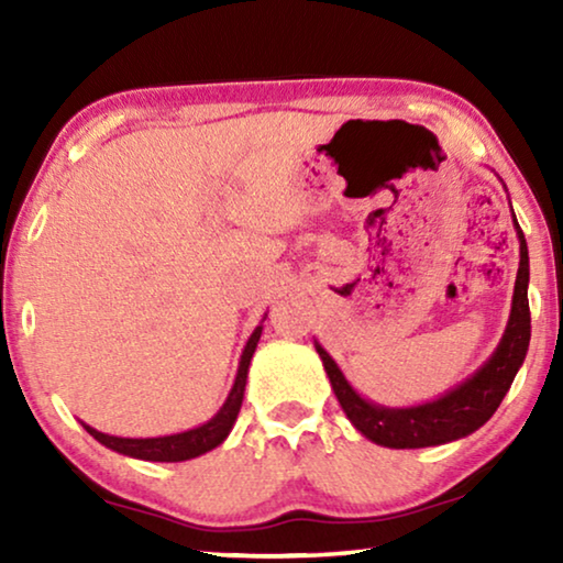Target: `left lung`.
Segmentation results:
<instances>
[{"label":"left lung","mask_w":563,"mask_h":563,"mask_svg":"<svg viewBox=\"0 0 563 563\" xmlns=\"http://www.w3.org/2000/svg\"><path fill=\"white\" fill-rule=\"evenodd\" d=\"M515 230H518L520 241V266L518 279H515L510 320H507L503 341H499L497 351L492 353L479 372L461 382L456 389L445 391L443 397L415 407H382L368 402L345 382L343 372L330 358V353L320 343H314L322 366L328 372V379L333 384L338 402H341L343 412L349 415L353 428L361 435L379 445H387V449H426V445L459 441V438L482 428L495 415L507 389H510L515 374L526 361L530 343L528 243L518 220H515Z\"/></svg>","instance_id":"1"}]
</instances>
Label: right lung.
Listing matches in <instances>:
<instances>
[{
  "mask_svg": "<svg viewBox=\"0 0 563 563\" xmlns=\"http://www.w3.org/2000/svg\"><path fill=\"white\" fill-rule=\"evenodd\" d=\"M261 330L256 328L245 343L243 356H241V366H238L235 374V384L230 389V395L225 399V405L220 407L218 415L212 420H207L205 426L184 430V433H174V435H161V438H118V435H107L99 433V430L87 428L89 435H95L99 443L107 445V449L122 453V456H133V459H143V461H189L202 456V453L218 449V445L225 441L230 430H233V422L241 412L243 405V391H245V379H249V366L253 358V351H256Z\"/></svg>",
  "mask_w": 563,
  "mask_h": 563,
  "instance_id": "add662e5",
  "label": "right lung"
}]
</instances>
